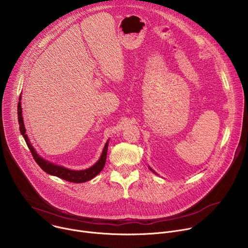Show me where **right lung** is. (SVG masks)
Listing matches in <instances>:
<instances>
[{"label":"right lung","instance_id":"right-lung-1","mask_svg":"<svg viewBox=\"0 0 248 248\" xmlns=\"http://www.w3.org/2000/svg\"><path fill=\"white\" fill-rule=\"evenodd\" d=\"M20 99L21 97H19V102L17 104V119H18V124H19V129L20 132L22 134V136L25 139V142L33 156V159L35 160L38 164V166L47 173H50L52 175H56L60 179H62L66 182L69 183H75V184H80V183H85L87 181L92 180L93 178L103 170L105 163H106V158H107V151H108V142L106 143L103 153L101 155V158L99 159V161L93 165L91 168L83 170H68L64 167L62 166H58L55 165L53 163L48 162L47 160H44L43 158H41L37 152L34 150V148L32 147L30 141L25 133V127H24V124H23V119H22V111H21V103H20Z\"/></svg>","mask_w":248,"mask_h":248}]
</instances>
